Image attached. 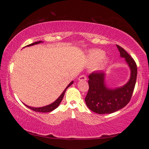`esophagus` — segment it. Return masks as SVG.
<instances>
[{
    "label": "esophagus",
    "instance_id": "obj_1",
    "mask_svg": "<svg viewBox=\"0 0 149 149\" xmlns=\"http://www.w3.org/2000/svg\"><path fill=\"white\" fill-rule=\"evenodd\" d=\"M79 80H87V77H86L85 75L82 74V75H81V76H80V77H79Z\"/></svg>",
    "mask_w": 149,
    "mask_h": 149
}]
</instances>
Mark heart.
<instances>
[{"mask_svg":"<svg viewBox=\"0 0 149 149\" xmlns=\"http://www.w3.org/2000/svg\"><path fill=\"white\" fill-rule=\"evenodd\" d=\"M105 52L101 49H95L90 51L88 55V63L90 65H95L100 63L104 59L103 61L107 62V59H105Z\"/></svg>","mask_w":149,"mask_h":149,"instance_id":"obj_1","label":"heart"}]
</instances>
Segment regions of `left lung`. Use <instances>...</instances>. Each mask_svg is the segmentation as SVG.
Segmentation results:
<instances>
[{
	"label": "left lung",
	"instance_id": "1",
	"mask_svg": "<svg viewBox=\"0 0 149 149\" xmlns=\"http://www.w3.org/2000/svg\"><path fill=\"white\" fill-rule=\"evenodd\" d=\"M120 54L130 67L131 76L123 86L111 89L105 82V72H93L89 75V90L85 98L86 105L95 113L111 114L124 107L130 102L136 83L137 68L134 59L124 48L116 45Z\"/></svg>",
	"mask_w": 149,
	"mask_h": 149
}]
</instances>
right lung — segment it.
<instances>
[{
  "label": "right lung",
  "mask_w": 149,
  "mask_h": 149,
  "mask_svg": "<svg viewBox=\"0 0 149 149\" xmlns=\"http://www.w3.org/2000/svg\"><path fill=\"white\" fill-rule=\"evenodd\" d=\"M42 42V41H38V42H35L32 43L31 44H29L27 46H33V45H35V44H37L39 43H41ZM73 84V81H72L70 83V84L67 86V88H65V90L63 92V93L61 94V95L59 96V97L57 99V100L54 101V103H52L51 104H49L48 105H46V106H44V107H29L27 105H24L28 107L29 109H31V110H33L35 112H40V113H48V112H51L52 111H54V109H56L57 107L59 105L60 103L61 102V101L63 100V98L64 97V95H65V93L66 92V90L68 88H69L70 85H72Z\"/></svg>",
  "instance_id": "1"
}]
</instances>
